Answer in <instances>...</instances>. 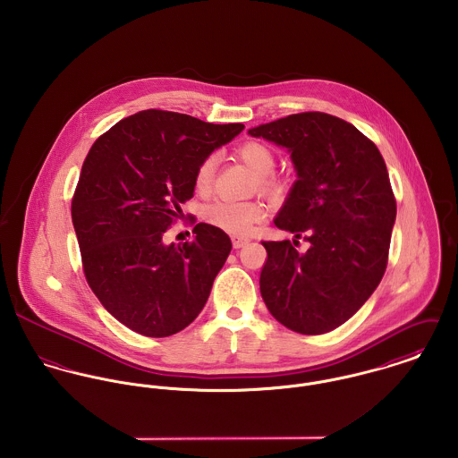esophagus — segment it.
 Wrapping results in <instances>:
<instances>
[{
    "label": "esophagus",
    "mask_w": 458,
    "mask_h": 458,
    "mask_svg": "<svg viewBox=\"0 0 458 458\" xmlns=\"http://www.w3.org/2000/svg\"><path fill=\"white\" fill-rule=\"evenodd\" d=\"M247 243H249V240H247V238L233 236V247H234V249H243Z\"/></svg>",
    "instance_id": "1"
}]
</instances>
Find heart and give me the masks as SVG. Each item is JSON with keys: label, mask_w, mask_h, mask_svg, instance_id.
Returning a JSON list of instances; mask_svg holds the SVG:
<instances>
[{"label": "heart", "mask_w": 458, "mask_h": 458, "mask_svg": "<svg viewBox=\"0 0 458 458\" xmlns=\"http://www.w3.org/2000/svg\"><path fill=\"white\" fill-rule=\"evenodd\" d=\"M240 158L258 174L256 187L266 196H276L282 191L280 180L273 174L275 155L258 140L243 142L238 148ZM216 169V157L208 155L197 164L194 173V187L197 192L206 194L213 187ZM264 218V208L256 200H216L204 209V220L229 234L247 236Z\"/></svg>", "instance_id": "b5f03b06"}]
</instances>
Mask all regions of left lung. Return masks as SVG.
Returning a JSON list of instances; mask_svg holds the SVG:
<instances>
[{
  "label": "left lung",
  "instance_id": "obj_1",
  "mask_svg": "<svg viewBox=\"0 0 458 458\" xmlns=\"http://www.w3.org/2000/svg\"><path fill=\"white\" fill-rule=\"evenodd\" d=\"M249 133L285 146L298 173L275 218L296 240L262 242V300L280 325L323 335L352 318L386 271L396 200L385 158L356 127L318 111ZM303 233L311 247L300 255Z\"/></svg>",
  "mask_w": 458,
  "mask_h": 458
}]
</instances>
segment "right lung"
<instances>
[{"instance_id": "add662e5", "label": "right lung", "mask_w": 458, "mask_h": 458, "mask_svg": "<svg viewBox=\"0 0 458 458\" xmlns=\"http://www.w3.org/2000/svg\"><path fill=\"white\" fill-rule=\"evenodd\" d=\"M243 129L148 109L88 151L72 197L82 271L104 309L131 331L169 336L200 314L231 238L202 222L191 242L162 238L194 197L197 164Z\"/></svg>"}]
</instances>
